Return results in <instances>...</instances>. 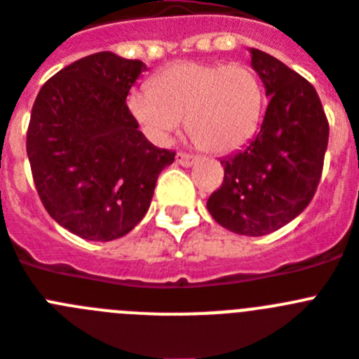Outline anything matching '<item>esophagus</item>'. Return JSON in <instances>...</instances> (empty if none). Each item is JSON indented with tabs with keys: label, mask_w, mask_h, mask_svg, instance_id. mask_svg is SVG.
<instances>
[{
	"label": "esophagus",
	"mask_w": 359,
	"mask_h": 359,
	"mask_svg": "<svg viewBox=\"0 0 359 359\" xmlns=\"http://www.w3.org/2000/svg\"><path fill=\"white\" fill-rule=\"evenodd\" d=\"M197 161H198V156L195 155H189V153H184V151L177 153V162H179L180 165H186V168H188V165H194Z\"/></svg>",
	"instance_id": "obj_1"
}]
</instances>
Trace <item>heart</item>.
<instances>
[{
    "instance_id": "1",
    "label": "heart",
    "mask_w": 359,
    "mask_h": 359,
    "mask_svg": "<svg viewBox=\"0 0 359 359\" xmlns=\"http://www.w3.org/2000/svg\"><path fill=\"white\" fill-rule=\"evenodd\" d=\"M128 107L155 142H168L188 116L189 133L201 146L226 153L254 137L263 87L245 63L180 62L158 72L153 87L129 93Z\"/></svg>"
}]
</instances>
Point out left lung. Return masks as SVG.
<instances>
[{"instance_id":"obj_1","label":"left lung","mask_w":359,"mask_h":359,"mask_svg":"<svg viewBox=\"0 0 359 359\" xmlns=\"http://www.w3.org/2000/svg\"><path fill=\"white\" fill-rule=\"evenodd\" d=\"M268 100L257 137L221 158L224 180L208 212L226 230L266 236L296 219L314 197L328 144V120L314 86L285 63L252 49Z\"/></svg>"}]
</instances>
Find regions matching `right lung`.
<instances>
[{
	"label": "right lung",
	"instance_id": "right-lung-1",
	"mask_svg": "<svg viewBox=\"0 0 359 359\" xmlns=\"http://www.w3.org/2000/svg\"><path fill=\"white\" fill-rule=\"evenodd\" d=\"M142 71L140 60L89 54L49 78L32 105L27 156L36 191L54 221L82 239L133 230L175 161L138 131L126 104Z\"/></svg>",
	"mask_w": 359,
	"mask_h": 359
}]
</instances>
